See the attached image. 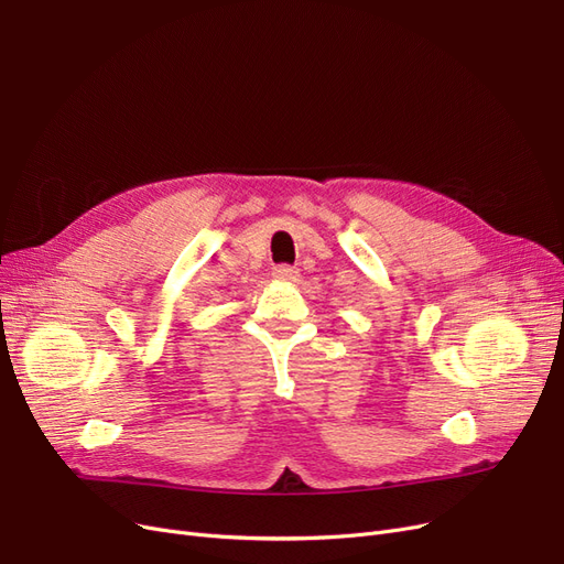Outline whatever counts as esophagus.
Listing matches in <instances>:
<instances>
[{"instance_id":"esophagus-1","label":"esophagus","mask_w":564,"mask_h":564,"mask_svg":"<svg viewBox=\"0 0 564 564\" xmlns=\"http://www.w3.org/2000/svg\"><path fill=\"white\" fill-rule=\"evenodd\" d=\"M297 276H300V272L295 267H290V264L274 267V279H279V281H297Z\"/></svg>"}]
</instances>
